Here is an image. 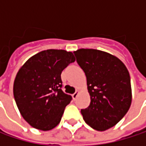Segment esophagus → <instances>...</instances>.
Masks as SVG:
<instances>
[{
	"instance_id": "esophagus-1",
	"label": "esophagus",
	"mask_w": 146,
	"mask_h": 146,
	"mask_svg": "<svg viewBox=\"0 0 146 146\" xmlns=\"http://www.w3.org/2000/svg\"><path fill=\"white\" fill-rule=\"evenodd\" d=\"M78 95V91H76L75 93H73V95H72V96H73V100H76V98H77Z\"/></svg>"
}]
</instances>
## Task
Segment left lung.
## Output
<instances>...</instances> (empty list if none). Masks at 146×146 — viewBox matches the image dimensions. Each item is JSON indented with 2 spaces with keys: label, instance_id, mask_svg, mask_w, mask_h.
<instances>
[{
  "label": "left lung",
  "instance_id": "left-lung-1",
  "mask_svg": "<svg viewBox=\"0 0 146 146\" xmlns=\"http://www.w3.org/2000/svg\"><path fill=\"white\" fill-rule=\"evenodd\" d=\"M84 70L90 96V106L81 110L85 123L98 131L116 125L128 112L132 102L130 76L116 56L95 49L73 52Z\"/></svg>",
  "mask_w": 146,
  "mask_h": 146
}]
</instances>
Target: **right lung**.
I'll return each mask as SVG.
<instances>
[{"label":"right lung","mask_w":146,"mask_h":146,"mask_svg":"<svg viewBox=\"0 0 146 146\" xmlns=\"http://www.w3.org/2000/svg\"><path fill=\"white\" fill-rule=\"evenodd\" d=\"M75 61L64 50H46L30 57L18 70L13 84L17 108L33 128L47 131L60 123L72 96L62 90L61 74Z\"/></svg>","instance_id":"right-lung-1"}]
</instances>
